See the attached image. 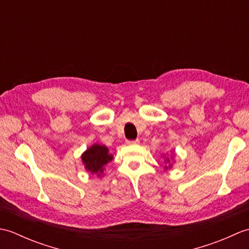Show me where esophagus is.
Listing matches in <instances>:
<instances>
[{
	"mask_svg": "<svg viewBox=\"0 0 249 249\" xmlns=\"http://www.w3.org/2000/svg\"><path fill=\"white\" fill-rule=\"evenodd\" d=\"M139 140L137 139V140H128V141H126V143H127L128 145H136V144H139Z\"/></svg>",
	"mask_w": 249,
	"mask_h": 249,
	"instance_id": "1",
	"label": "esophagus"
}]
</instances>
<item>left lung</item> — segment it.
<instances>
[{
	"mask_svg": "<svg viewBox=\"0 0 249 249\" xmlns=\"http://www.w3.org/2000/svg\"><path fill=\"white\" fill-rule=\"evenodd\" d=\"M163 156H165V155H163ZM171 160H173V157H171ZM171 160H170V158H169V157H166V158H165L166 165H165V167H163V169H165V170H168V169H171V168H172Z\"/></svg>",
	"mask_w": 249,
	"mask_h": 249,
	"instance_id": "1",
	"label": "left lung"
}]
</instances>
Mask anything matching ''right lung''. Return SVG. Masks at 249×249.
<instances>
[{"instance_id": "add662e5", "label": "right lung", "mask_w": 249, "mask_h": 249, "mask_svg": "<svg viewBox=\"0 0 249 249\" xmlns=\"http://www.w3.org/2000/svg\"><path fill=\"white\" fill-rule=\"evenodd\" d=\"M81 160L84 169L88 172L96 174L97 178H102L106 165L113 160V155L110 154L109 149L106 145L95 143L83 152Z\"/></svg>"}]
</instances>
